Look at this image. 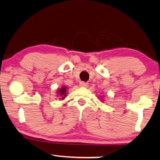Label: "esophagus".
Listing matches in <instances>:
<instances>
[{
    "label": "esophagus",
    "instance_id": "1",
    "mask_svg": "<svg viewBox=\"0 0 160 160\" xmlns=\"http://www.w3.org/2000/svg\"><path fill=\"white\" fill-rule=\"evenodd\" d=\"M80 86H82V87H87L88 82H86L84 81H81V82H80Z\"/></svg>",
    "mask_w": 160,
    "mask_h": 160
}]
</instances>
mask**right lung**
Here are the masks:
<instances>
[{
	"mask_svg": "<svg viewBox=\"0 0 160 160\" xmlns=\"http://www.w3.org/2000/svg\"><path fill=\"white\" fill-rule=\"evenodd\" d=\"M58 92L59 94V95L62 97V99L64 98V97H65V95H66V87H65V86H63L62 88H59L58 90Z\"/></svg>",
	"mask_w": 160,
	"mask_h": 160,
	"instance_id": "right-lung-1",
	"label": "right lung"
}]
</instances>
